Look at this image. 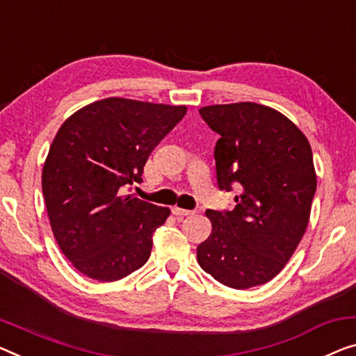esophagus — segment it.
Segmentation results:
<instances>
[{
	"label": "esophagus",
	"mask_w": 356,
	"mask_h": 356,
	"mask_svg": "<svg viewBox=\"0 0 356 356\" xmlns=\"http://www.w3.org/2000/svg\"><path fill=\"white\" fill-rule=\"evenodd\" d=\"M172 214L177 216V217H187V216H192L193 211L182 209V208H177V206H174V208H172Z\"/></svg>",
	"instance_id": "34e87169"
}]
</instances>
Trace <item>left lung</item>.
Segmentation results:
<instances>
[{
	"mask_svg": "<svg viewBox=\"0 0 356 356\" xmlns=\"http://www.w3.org/2000/svg\"><path fill=\"white\" fill-rule=\"evenodd\" d=\"M200 115L220 136L214 148L220 190H240L233 211H206L212 232L196 249L219 283L248 289L283 270L307 230L316 192L307 137L280 111L254 102L209 105Z\"/></svg>",
	"mask_w": 356,
	"mask_h": 356,
	"instance_id": "8db88e82",
	"label": "left lung"
}]
</instances>
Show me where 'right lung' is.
Returning a JSON list of instances; mask_svg holds the SVG:
<instances>
[{"label": "right lung", "instance_id": "right-lung-1", "mask_svg": "<svg viewBox=\"0 0 356 356\" xmlns=\"http://www.w3.org/2000/svg\"><path fill=\"white\" fill-rule=\"evenodd\" d=\"M185 113V105L110 97L60 126L41 185L57 245L78 272L116 281L148 261L153 233L171 211L124 190L142 182L152 150Z\"/></svg>", "mask_w": 356, "mask_h": 356}]
</instances>
